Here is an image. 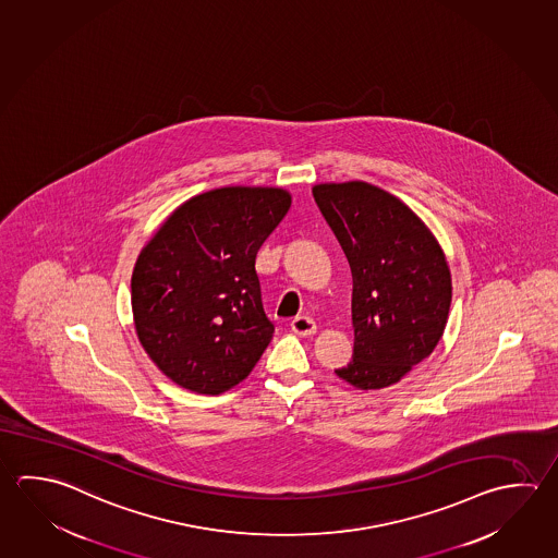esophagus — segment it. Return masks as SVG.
I'll return each instance as SVG.
<instances>
[{"mask_svg":"<svg viewBox=\"0 0 558 558\" xmlns=\"http://www.w3.org/2000/svg\"><path fill=\"white\" fill-rule=\"evenodd\" d=\"M291 328H293L294 335L311 336L316 332V323L311 316H294L291 320Z\"/></svg>","mask_w":558,"mask_h":558,"instance_id":"esophagus-1","label":"esophagus"}]
</instances>
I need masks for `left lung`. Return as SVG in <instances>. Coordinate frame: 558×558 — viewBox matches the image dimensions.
Wrapping results in <instances>:
<instances>
[{
    "label": "left lung",
    "mask_w": 558,
    "mask_h": 558,
    "mask_svg": "<svg viewBox=\"0 0 558 558\" xmlns=\"http://www.w3.org/2000/svg\"><path fill=\"white\" fill-rule=\"evenodd\" d=\"M313 196L354 281V354L336 375L357 389L393 386L445 332L452 301L445 254L409 206L374 184H316Z\"/></svg>",
    "instance_id": "left-lung-1"
}]
</instances>
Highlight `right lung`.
Listing matches in <instances>:
<instances>
[{"instance_id": "right-lung-1", "label": "right lung", "mask_w": 558, "mask_h": 558, "mask_svg": "<svg viewBox=\"0 0 558 558\" xmlns=\"http://www.w3.org/2000/svg\"><path fill=\"white\" fill-rule=\"evenodd\" d=\"M291 206L283 189L198 194L162 223L132 275L135 330L177 386L218 396L245 379L274 338L255 257Z\"/></svg>"}]
</instances>
